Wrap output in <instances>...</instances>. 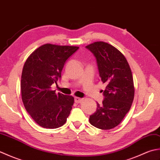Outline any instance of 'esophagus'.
Returning a JSON list of instances; mask_svg holds the SVG:
<instances>
[{
    "label": "esophagus",
    "instance_id": "obj_1",
    "mask_svg": "<svg viewBox=\"0 0 160 160\" xmlns=\"http://www.w3.org/2000/svg\"><path fill=\"white\" fill-rule=\"evenodd\" d=\"M74 100H75V102H76V103H80L82 101V98H78V97H76L74 98Z\"/></svg>",
    "mask_w": 160,
    "mask_h": 160
}]
</instances>
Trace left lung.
<instances>
[{"mask_svg": "<svg viewBox=\"0 0 160 160\" xmlns=\"http://www.w3.org/2000/svg\"><path fill=\"white\" fill-rule=\"evenodd\" d=\"M96 57L101 81L106 84L102 104L90 115L91 125L102 130L113 128L120 124L130 110L135 88L130 66L120 51L104 42L86 46Z\"/></svg>", "mask_w": 160, "mask_h": 160, "instance_id": "left-lung-1", "label": "left lung"}]
</instances>
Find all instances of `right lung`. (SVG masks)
Returning <instances> with one entry per match:
<instances>
[{"label": "right lung", "mask_w": 160, "mask_h": 160, "mask_svg": "<svg viewBox=\"0 0 160 160\" xmlns=\"http://www.w3.org/2000/svg\"><path fill=\"white\" fill-rule=\"evenodd\" d=\"M78 49L45 44L36 49L24 64L22 100L26 111L40 127L57 128L65 124L69 117L73 97L56 93L52 85L60 80L66 60Z\"/></svg>", "instance_id": "1"}]
</instances>
